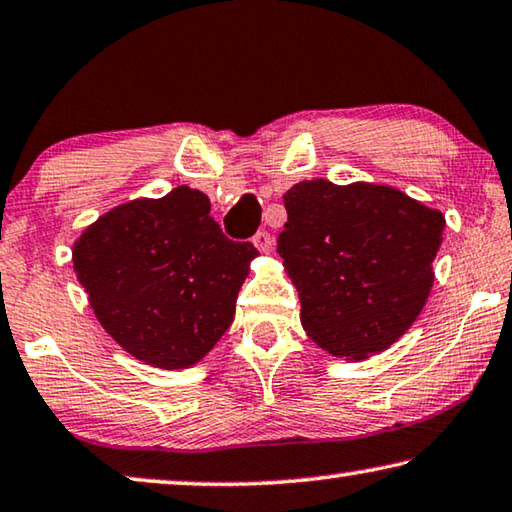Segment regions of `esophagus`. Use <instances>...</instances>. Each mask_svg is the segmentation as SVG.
<instances>
[{
  "mask_svg": "<svg viewBox=\"0 0 512 512\" xmlns=\"http://www.w3.org/2000/svg\"><path fill=\"white\" fill-rule=\"evenodd\" d=\"M253 243H255V248L259 250V253H271V248H273V237L266 230H262V232H257L255 237H253Z\"/></svg>",
  "mask_w": 512,
  "mask_h": 512,
  "instance_id": "34e87169",
  "label": "esophagus"
}]
</instances>
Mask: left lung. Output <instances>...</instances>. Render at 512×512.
Instances as JSON below:
<instances>
[{
	"instance_id": "obj_1",
	"label": "left lung",
	"mask_w": 512,
	"mask_h": 512,
	"mask_svg": "<svg viewBox=\"0 0 512 512\" xmlns=\"http://www.w3.org/2000/svg\"><path fill=\"white\" fill-rule=\"evenodd\" d=\"M285 207L278 253L310 339L346 360L392 346L431 294L444 216L392 186L367 182H298L285 193Z\"/></svg>"
}]
</instances>
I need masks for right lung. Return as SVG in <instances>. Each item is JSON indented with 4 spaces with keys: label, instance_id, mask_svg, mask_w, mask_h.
I'll return each instance as SVG.
<instances>
[{
    "label": "right lung",
    "instance_id": "add662e5",
    "mask_svg": "<svg viewBox=\"0 0 512 512\" xmlns=\"http://www.w3.org/2000/svg\"><path fill=\"white\" fill-rule=\"evenodd\" d=\"M209 207L189 186L132 200L86 227L72 250L97 321L152 367L186 369L212 351L257 257L250 241L225 237Z\"/></svg>",
    "mask_w": 512,
    "mask_h": 512
}]
</instances>
